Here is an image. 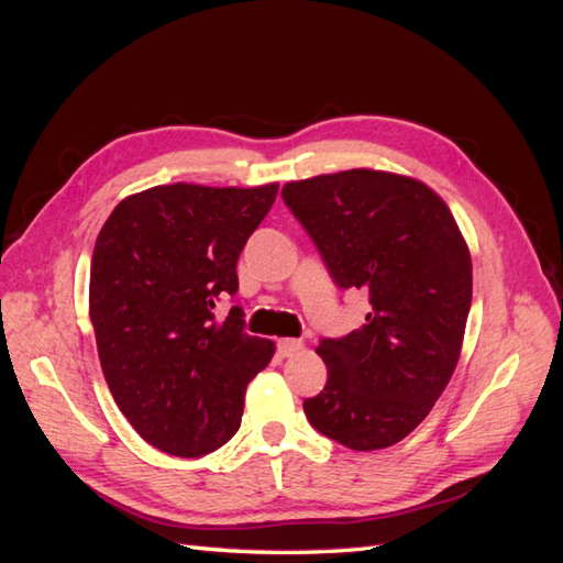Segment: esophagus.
I'll return each instance as SVG.
<instances>
[{
  "mask_svg": "<svg viewBox=\"0 0 563 563\" xmlns=\"http://www.w3.org/2000/svg\"><path fill=\"white\" fill-rule=\"evenodd\" d=\"M305 349V343L302 341H297V339H280L278 341V353L283 355V357H292V355H297Z\"/></svg>",
  "mask_w": 563,
  "mask_h": 563,
  "instance_id": "1",
  "label": "esophagus"
}]
</instances>
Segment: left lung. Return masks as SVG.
I'll return each mask as SVG.
<instances>
[{
	"mask_svg": "<svg viewBox=\"0 0 563 563\" xmlns=\"http://www.w3.org/2000/svg\"><path fill=\"white\" fill-rule=\"evenodd\" d=\"M341 290H367L365 324L321 339L329 377L307 421L351 450H382L423 421L460 361L472 258L438 194L373 169L283 186Z\"/></svg>",
	"mask_w": 563,
	"mask_h": 563,
	"instance_id": "1",
	"label": "left lung"
}]
</instances>
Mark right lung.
Returning <instances> with one entry per match:
<instances>
[{
    "label": "right lung",
    "mask_w": 563,
    "mask_h": 563,
    "mask_svg": "<svg viewBox=\"0 0 563 563\" xmlns=\"http://www.w3.org/2000/svg\"><path fill=\"white\" fill-rule=\"evenodd\" d=\"M278 184L154 186L121 200L91 256L89 317L103 377L142 440L202 457L230 440L244 391L275 345L249 336L244 309L214 305L239 290L236 261Z\"/></svg>",
    "instance_id": "1"
}]
</instances>
